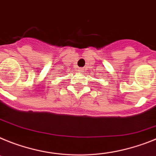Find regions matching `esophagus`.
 I'll use <instances>...</instances> for the list:
<instances>
[{
  "label": "esophagus",
  "mask_w": 156,
  "mask_h": 156,
  "mask_svg": "<svg viewBox=\"0 0 156 156\" xmlns=\"http://www.w3.org/2000/svg\"><path fill=\"white\" fill-rule=\"evenodd\" d=\"M78 71H79V72H84V68H78Z\"/></svg>",
  "instance_id": "esophagus-1"
}]
</instances>
